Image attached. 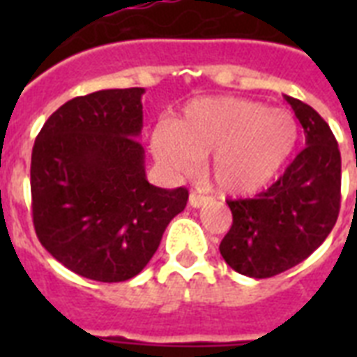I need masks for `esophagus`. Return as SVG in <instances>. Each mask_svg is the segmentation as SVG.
Returning a JSON list of instances; mask_svg holds the SVG:
<instances>
[{"mask_svg": "<svg viewBox=\"0 0 357 357\" xmlns=\"http://www.w3.org/2000/svg\"><path fill=\"white\" fill-rule=\"evenodd\" d=\"M207 200H209V198H207V196H204V195H200V192H190V195H189V206L195 207V209H196V207L206 206Z\"/></svg>", "mask_w": 357, "mask_h": 357, "instance_id": "34e87169", "label": "esophagus"}]
</instances>
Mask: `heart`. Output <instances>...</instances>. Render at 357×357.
Wrapping results in <instances>:
<instances>
[{"label":"heart","instance_id":"obj_1","mask_svg":"<svg viewBox=\"0 0 357 357\" xmlns=\"http://www.w3.org/2000/svg\"><path fill=\"white\" fill-rule=\"evenodd\" d=\"M298 142V123L285 109L244 98H200L172 122L151 131L159 165L187 176L211 155L213 179L228 195H254L282 172Z\"/></svg>","mask_w":357,"mask_h":357}]
</instances>
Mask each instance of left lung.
Returning a JSON list of instances; mask_svg holds the SVG:
<instances>
[{"instance_id": "1", "label": "left lung", "mask_w": 357, "mask_h": 357, "mask_svg": "<svg viewBox=\"0 0 357 357\" xmlns=\"http://www.w3.org/2000/svg\"><path fill=\"white\" fill-rule=\"evenodd\" d=\"M285 100L304 128L305 148L268 189L228 200L234 224L220 254L250 278L276 276L310 257L330 235L341 207V153L332 129L307 103Z\"/></svg>"}]
</instances>
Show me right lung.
Masks as SVG:
<instances>
[{"instance_id": "obj_1", "label": "right lung", "mask_w": 357, "mask_h": 357, "mask_svg": "<svg viewBox=\"0 0 357 357\" xmlns=\"http://www.w3.org/2000/svg\"><path fill=\"white\" fill-rule=\"evenodd\" d=\"M144 89L70 100L46 120L31 153L36 237L75 274L96 282L137 276L159 248L189 190L146 179Z\"/></svg>"}]
</instances>
